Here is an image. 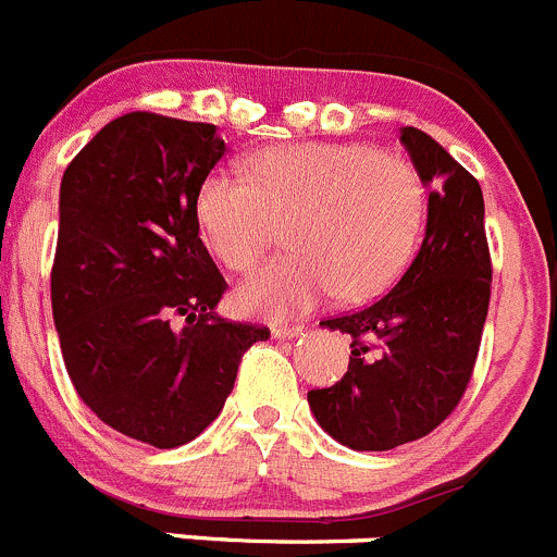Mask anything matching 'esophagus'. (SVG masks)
Listing matches in <instances>:
<instances>
[{"label":"esophagus","mask_w":557,"mask_h":557,"mask_svg":"<svg viewBox=\"0 0 557 557\" xmlns=\"http://www.w3.org/2000/svg\"><path fill=\"white\" fill-rule=\"evenodd\" d=\"M301 332H305V326H299V323H296V326H288V323H285V326H272V337H277V339L299 337Z\"/></svg>","instance_id":"obj_1"}]
</instances>
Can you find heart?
I'll return each instance as SVG.
<instances>
[{"instance_id": "1", "label": "heart", "mask_w": 557, "mask_h": 557, "mask_svg": "<svg viewBox=\"0 0 557 557\" xmlns=\"http://www.w3.org/2000/svg\"><path fill=\"white\" fill-rule=\"evenodd\" d=\"M424 218L413 165L367 144H283L242 171L201 182L196 220L223 267L247 272L288 223L294 252L274 258L236 288L245 315L288 318L334 294L361 301L397 280Z\"/></svg>"}]
</instances>
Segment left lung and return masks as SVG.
Segmentation results:
<instances>
[{"label":"left lung","mask_w":557,"mask_h":557,"mask_svg":"<svg viewBox=\"0 0 557 557\" xmlns=\"http://www.w3.org/2000/svg\"><path fill=\"white\" fill-rule=\"evenodd\" d=\"M399 141L430 187L422 247L386 296L321 321L350 334V361L343 381L307 392L318 424L356 451L424 438L460 405L490 307L482 187L422 129Z\"/></svg>","instance_id":"obj_1"}]
</instances>
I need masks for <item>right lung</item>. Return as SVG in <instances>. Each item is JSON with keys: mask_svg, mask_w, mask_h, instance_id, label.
I'll list each match as a JSON object with an SVG mask.
<instances>
[{"mask_svg": "<svg viewBox=\"0 0 557 557\" xmlns=\"http://www.w3.org/2000/svg\"><path fill=\"white\" fill-rule=\"evenodd\" d=\"M225 154L214 124L133 111L67 165L51 269L64 367L91 413L174 449L223 410L267 326L225 321L223 274L198 236L196 196Z\"/></svg>", "mask_w": 557, "mask_h": 557, "instance_id": "right-lung-1", "label": "right lung"}]
</instances>
